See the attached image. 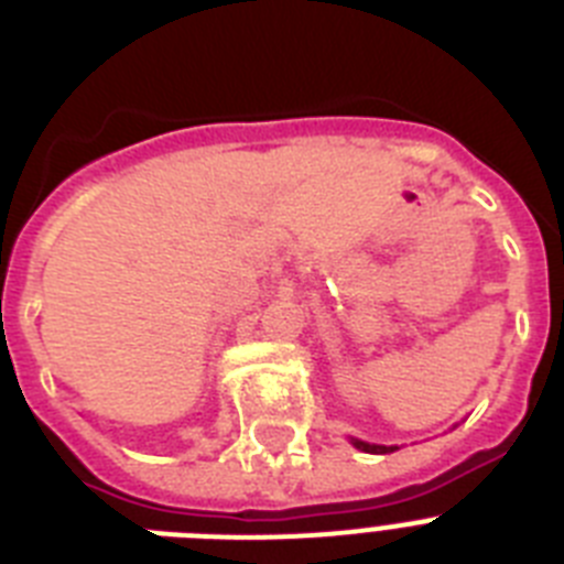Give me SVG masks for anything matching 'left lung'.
Listing matches in <instances>:
<instances>
[{"mask_svg":"<svg viewBox=\"0 0 564 564\" xmlns=\"http://www.w3.org/2000/svg\"><path fill=\"white\" fill-rule=\"evenodd\" d=\"M352 446L361 452H376V455H383V452L395 449V446H372V443H364V441H352Z\"/></svg>","mask_w":564,"mask_h":564,"instance_id":"8db88e82","label":"left lung"}]
</instances>
